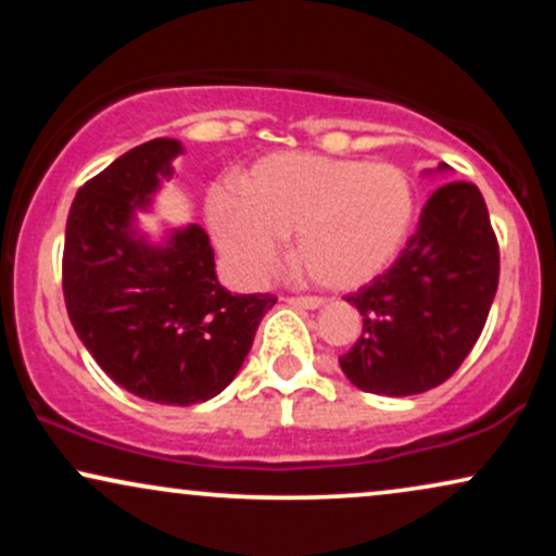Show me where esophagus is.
<instances>
[{
  "label": "esophagus",
  "mask_w": 556,
  "mask_h": 556,
  "mask_svg": "<svg viewBox=\"0 0 556 556\" xmlns=\"http://www.w3.org/2000/svg\"><path fill=\"white\" fill-rule=\"evenodd\" d=\"M287 303H290L292 308L316 311V308H321V305H324V300H321V298H287Z\"/></svg>",
  "instance_id": "esophagus-1"
}]
</instances>
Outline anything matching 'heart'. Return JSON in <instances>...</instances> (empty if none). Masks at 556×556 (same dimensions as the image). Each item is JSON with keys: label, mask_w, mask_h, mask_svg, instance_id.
I'll list each match as a JSON object with an SVG mask.
<instances>
[{"label": "heart", "mask_w": 556, "mask_h": 556, "mask_svg": "<svg viewBox=\"0 0 556 556\" xmlns=\"http://www.w3.org/2000/svg\"><path fill=\"white\" fill-rule=\"evenodd\" d=\"M208 193V227L240 277L264 279L292 238V264L324 290H355L394 264L416 219V185L389 162L308 151L258 159L240 180Z\"/></svg>", "instance_id": "1"}]
</instances>
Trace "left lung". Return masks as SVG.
<instances>
[{
    "instance_id": "obj_1",
    "label": "left lung",
    "mask_w": 556,
    "mask_h": 556,
    "mask_svg": "<svg viewBox=\"0 0 556 556\" xmlns=\"http://www.w3.org/2000/svg\"><path fill=\"white\" fill-rule=\"evenodd\" d=\"M433 172H450L446 164ZM500 285V245L473 182H446L426 201L416 235L371 285L348 298L363 334L340 358L363 392L407 397L450 379L468 358Z\"/></svg>"
}]
</instances>
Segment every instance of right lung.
<instances>
[{
	"label": "right lung",
	"instance_id": "right-lung-1",
	"mask_svg": "<svg viewBox=\"0 0 556 556\" xmlns=\"http://www.w3.org/2000/svg\"><path fill=\"white\" fill-rule=\"evenodd\" d=\"M175 138H154L88 180L70 206L62 290L75 334L114 384L159 405L216 397L240 371L269 295H232L216 279L206 229H138L172 162Z\"/></svg>",
	"mask_w": 556,
	"mask_h": 556
}]
</instances>
